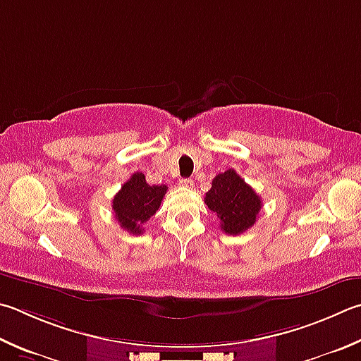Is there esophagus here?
Returning <instances> with one entry per match:
<instances>
[{"instance_id": "esophagus-1", "label": "esophagus", "mask_w": 361, "mask_h": 361, "mask_svg": "<svg viewBox=\"0 0 361 361\" xmlns=\"http://www.w3.org/2000/svg\"><path fill=\"white\" fill-rule=\"evenodd\" d=\"M180 186H183V188H192L194 186V181L191 178H181L180 180Z\"/></svg>"}]
</instances>
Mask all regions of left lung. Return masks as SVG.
I'll return each mask as SVG.
<instances>
[{"instance_id":"8db88e82","label":"left lung","mask_w":361,"mask_h":361,"mask_svg":"<svg viewBox=\"0 0 361 361\" xmlns=\"http://www.w3.org/2000/svg\"><path fill=\"white\" fill-rule=\"evenodd\" d=\"M205 203L218 214L221 231L227 235H240L251 228L262 208L257 192L233 169L214 176Z\"/></svg>"}]
</instances>
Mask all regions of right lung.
Segmentation results:
<instances>
[{"label": "right lung", "instance_id": "right-lung-1", "mask_svg": "<svg viewBox=\"0 0 361 361\" xmlns=\"http://www.w3.org/2000/svg\"><path fill=\"white\" fill-rule=\"evenodd\" d=\"M166 192V185L149 186L145 175L134 173L114 197L112 208L116 221L129 233H143L142 226L158 212Z\"/></svg>", "mask_w": 361, "mask_h": 361}]
</instances>
